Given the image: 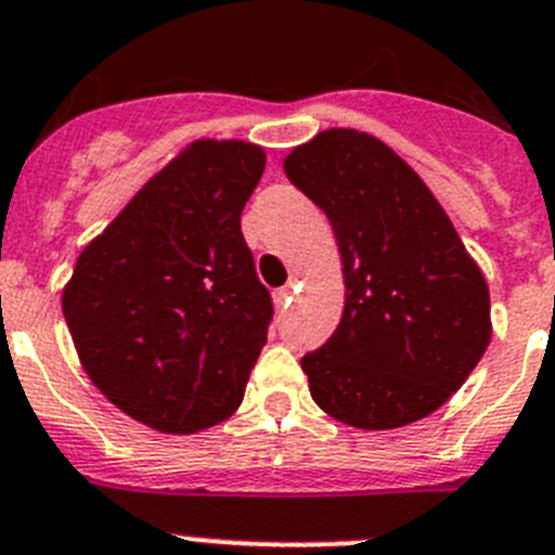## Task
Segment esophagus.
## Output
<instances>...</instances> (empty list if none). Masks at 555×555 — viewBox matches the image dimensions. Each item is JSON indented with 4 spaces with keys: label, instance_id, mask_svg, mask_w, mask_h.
Here are the masks:
<instances>
[{
    "label": "esophagus",
    "instance_id": "34e87169",
    "mask_svg": "<svg viewBox=\"0 0 555 555\" xmlns=\"http://www.w3.org/2000/svg\"><path fill=\"white\" fill-rule=\"evenodd\" d=\"M294 288H297V278H292V281H288L286 286L274 292V302H278V305H288V302H292Z\"/></svg>",
    "mask_w": 555,
    "mask_h": 555
}]
</instances>
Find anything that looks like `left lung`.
<instances>
[{
  "instance_id": "left-lung-1",
  "label": "left lung",
  "mask_w": 555,
  "mask_h": 555,
  "mask_svg": "<svg viewBox=\"0 0 555 555\" xmlns=\"http://www.w3.org/2000/svg\"><path fill=\"white\" fill-rule=\"evenodd\" d=\"M324 209L346 278L330 340L302 357L315 403L362 430L444 405L490 343L488 283L414 168L360 130H324L283 160Z\"/></svg>"
}]
</instances>
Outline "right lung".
Listing matches in <instances>:
<instances>
[{
    "mask_svg": "<svg viewBox=\"0 0 555 555\" xmlns=\"http://www.w3.org/2000/svg\"><path fill=\"white\" fill-rule=\"evenodd\" d=\"M247 141H195L83 247L62 313L94 387L160 433L229 420L267 343L272 297L242 236L263 173Z\"/></svg>",
    "mask_w": 555,
    "mask_h": 555,
    "instance_id": "right-lung-1",
    "label": "right lung"
}]
</instances>
